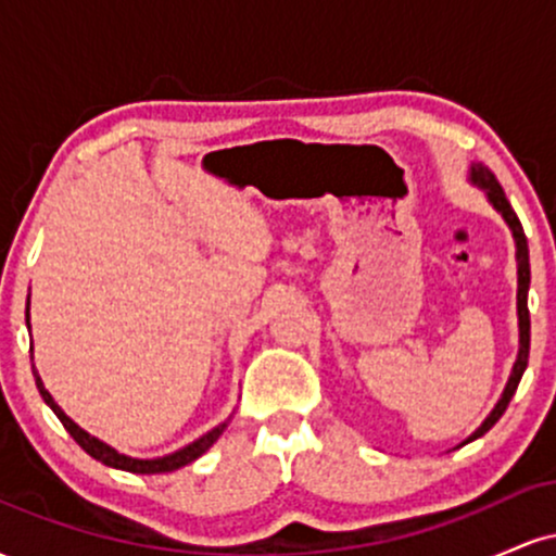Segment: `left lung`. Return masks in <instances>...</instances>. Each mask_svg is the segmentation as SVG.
Wrapping results in <instances>:
<instances>
[{
	"label": "left lung",
	"instance_id": "1",
	"mask_svg": "<svg viewBox=\"0 0 556 556\" xmlns=\"http://www.w3.org/2000/svg\"><path fill=\"white\" fill-rule=\"evenodd\" d=\"M473 182L478 188L486 190L489 201L494 203V208L504 216V222H507L509 229H513V238H515V245H518V316H520V353H518V361H515V368H513V376H509L507 387H504V394L502 400L496 402V407L491 410V416L483 420L481 429H478L473 437L468 439V442H473V439L483 437L491 426L496 424L504 416V410H507L509 400H513L515 389H518L520 379H522V371H526L528 366V353H531V314H528V285H531V264H528V240H526V232H522V225L518 219V214L513 212V206H509L507 195H504L502 185L496 182V177L491 175L486 167H481V164H476L473 167Z\"/></svg>",
	"mask_w": 556,
	"mask_h": 556
}]
</instances>
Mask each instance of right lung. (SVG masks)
<instances>
[{
    "label": "right lung",
    "mask_w": 556,
    "mask_h": 556,
    "mask_svg": "<svg viewBox=\"0 0 556 556\" xmlns=\"http://www.w3.org/2000/svg\"><path fill=\"white\" fill-rule=\"evenodd\" d=\"M25 321H28V318H25ZM36 387H38V392H41V397L47 400V405L52 407V410L56 413V418L62 420V426H65V429L70 431V437H73L75 442H78V444L83 446V450L88 452V455L96 457V460H99V463L110 465V468L130 470V473H169V470H177V468H182V465H190L193 460H198V457H201L203 452H206L208 446H212V444L216 442V439L222 437V431L227 429V424L216 426V429L208 431L206 437H201V439H198V442H193V444L182 446V450L175 452V455L159 457V460H136V457L119 455V452H114L110 444L99 442V439L91 437V433L83 431L80 426H75L73 420H70V418L65 416V413H62V407L56 405V402L52 400V394H49L47 389H43L41 379H38V376H36Z\"/></svg>",
    "instance_id": "obj_1"
}]
</instances>
